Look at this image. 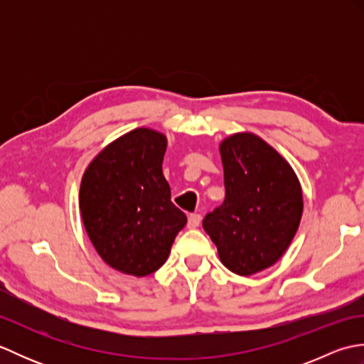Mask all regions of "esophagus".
Wrapping results in <instances>:
<instances>
[{"label":"esophagus","mask_w":364,"mask_h":364,"mask_svg":"<svg viewBox=\"0 0 364 364\" xmlns=\"http://www.w3.org/2000/svg\"><path fill=\"white\" fill-rule=\"evenodd\" d=\"M200 222H202V215H200V214H191L189 215V220H188V227L189 228H197L200 225Z\"/></svg>","instance_id":"34e87169"}]
</instances>
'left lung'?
<instances>
[{
	"label": "left lung",
	"mask_w": 364,
	"mask_h": 364,
	"mask_svg": "<svg viewBox=\"0 0 364 364\" xmlns=\"http://www.w3.org/2000/svg\"><path fill=\"white\" fill-rule=\"evenodd\" d=\"M225 200L203 228L222 264L237 275L261 272L282 258L297 233L304 198L289 162L261 137L236 133L220 144Z\"/></svg>",
	"instance_id": "8db88e82"
}]
</instances>
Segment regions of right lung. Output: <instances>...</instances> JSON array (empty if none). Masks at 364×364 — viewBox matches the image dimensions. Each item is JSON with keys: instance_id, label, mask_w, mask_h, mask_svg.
<instances>
[{"instance_id": "right-lung-1", "label": "right lung", "mask_w": 364, "mask_h": 364, "mask_svg": "<svg viewBox=\"0 0 364 364\" xmlns=\"http://www.w3.org/2000/svg\"><path fill=\"white\" fill-rule=\"evenodd\" d=\"M166 149L164 134L136 128L100 151L82 175L84 228L102 259L122 274L156 272L188 222L162 175Z\"/></svg>"}]
</instances>
